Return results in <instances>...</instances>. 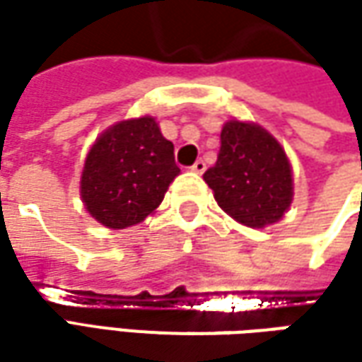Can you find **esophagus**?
Masks as SVG:
<instances>
[{"label":"esophagus","mask_w":362,"mask_h":362,"mask_svg":"<svg viewBox=\"0 0 362 362\" xmlns=\"http://www.w3.org/2000/svg\"><path fill=\"white\" fill-rule=\"evenodd\" d=\"M191 171L193 173H203L205 171V160L203 159H197L193 165H191Z\"/></svg>","instance_id":"esophagus-1"}]
</instances>
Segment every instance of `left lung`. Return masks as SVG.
I'll return each instance as SVG.
<instances>
[{
	"label": "left lung",
	"mask_w": 362,
	"mask_h": 362,
	"mask_svg": "<svg viewBox=\"0 0 362 362\" xmlns=\"http://www.w3.org/2000/svg\"><path fill=\"white\" fill-rule=\"evenodd\" d=\"M217 160L203 179L217 205L247 228H266L292 203V169L280 143L262 127L230 120Z\"/></svg>",
	"instance_id": "left-lung-1"
}]
</instances>
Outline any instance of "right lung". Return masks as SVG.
<instances>
[{
    "instance_id": "add662e5",
    "label": "right lung",
    "mask_w": 362,
    "mask_h": 362,
    "mask_svg": "<svg viewBox=\"0 0 362 362\" xmlns=\"http://www.w3.org/2000/svg\"><path fill=\"white\" fill-rule=\"evenodd\" d=\"M173 151L151 117L122 120L100 134L80 181L90 216L106 228L124 230L153 214L179 175Z\"/></svg>"
}]
</instances>
